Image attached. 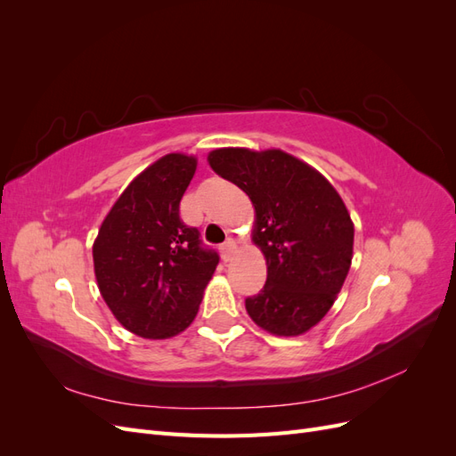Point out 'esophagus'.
<instances>
[{"instance_id": "1", "label": "esophagus", "mask_w": 456, "mask_h": 456, "mask_svg": "<svg viewBox=\"0 0 456 456\" xmlns=\"http://www.w3.org/2000/svg\"><path fill=\"white\" fill-rule=\"evenodd\" d=\"M233 251H236V241H233L232 238L226 240L223 245H220V255H223L224 260H230Z\"/></svg>"}]
</instances>
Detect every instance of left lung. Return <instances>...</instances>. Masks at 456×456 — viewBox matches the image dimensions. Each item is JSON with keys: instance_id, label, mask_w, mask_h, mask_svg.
<instances>
[{"instance_id": "8db88e82", "label": "left lung", "mask_w": 456, "mask_h": 456, "mask_svg": "<svg viewBox=\"0 0 456 456\" xmlns=\"http://www.w3.org/2000/svg\"><path fill=\"white\" fill-rule=\"evenodd\" d=\"M207 159L255 205L253 241L268 275L260 293L245 298L247 314L273 335L306 333L333 306L352 265L346 205L323 175L281 150L220 148Z\"/></svg>"}]
</instances>
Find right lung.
<instances>
[{"label":"right lung","instance_id":"add662e5","mask_svg":"<svg viewBox=\"0 0 456 456\" xmlns=\"http://www.w3.org/2000/svg\"><path fill=\"white\" fill-rule=\"evenodd\" d=\"M198 159L167 154L114 203L93 243L94 275L116 320L142 338H169L200 310L218 253L178 213Z\"/></svg>","mask_w":456,"mask_h":456}]
</instances>
